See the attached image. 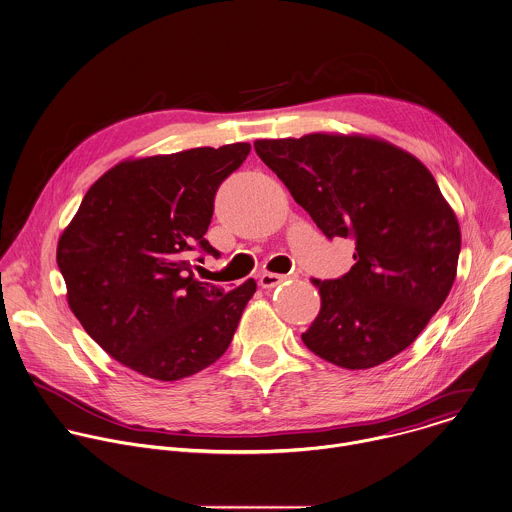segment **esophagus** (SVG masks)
<instances>
[{
    "instance_id": "34e87169",
    "label": "esophagus",
    "mask_w": 512,
    "mask_h": 512,
    "mask_svg": "<svg viewBox=\"0 0 512 512\" xmlns=\"http://www.w3.org/2000/svg\"><path fill=\"white\" fill-rule=\"evenodd\" d=\"M285 279H289V275H277V273H263L261 277H259V285L263 287V289H273V287H277V285H281Z\"/></svg>"
}]
</instances>
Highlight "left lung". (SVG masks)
I'll return each instance as SVG.
<instances>
[{"label":"left lung","instance_id":"1","mask_svg":"<svg viewBox=\"0 0 512 512\" xmlns=\"http://www.w3.org/2000/svg\"><path fill=\"white\" fill-rule=\"evenodd\" d=\"M255 151L325 237L355 241V265L315 281L321 311L301 335L343 369H371L405 351L445 303L461 229L431 171L379 139L311 133L259 139Z\"/></svg>","mask_w":512,"mask_h":512}]
</instances>
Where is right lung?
I'll use <instances>...</instances> for the list:
<instances>
[{
    "label": "right lung",
    "mask_w": 512,
    "mask_h": 512,
    "mask_svg": "<svg viewBox=\"0 0 512 512\" xmlns=\"http://www.w3.org/2000/svg\"><path fill=\"white\" fill-rule=\"evenodd\" d=\"M249 143L123 161L99 177L59 237L67 303L87 335L121 365L177 381L229 347L257 285L233 291L195 279L191 253L219 257L205 239L219 185Z\"/></svg>",
    "instance_id": "right-lung-1"
}]
</instances>
